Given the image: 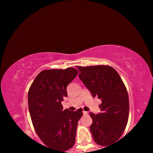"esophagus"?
I'll use <instances>...</instances> for the list:
<instances>
[{
  "mask_svg": "<svg viewBox=\"0 0 153 153\" xmlns=\"http://www.w3.org/2000/svg\"><path fill=\"white\" fill-rule=\"evenodd\" d=\"M83 114H84V115H88V112H87V111H83Z\"/></svg>",
  "mask_w": 153,
  "mask_h": 153,
  "instance_id": "34e87169",
  "label": "esophagus"
}]
</instances>
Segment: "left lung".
Here are the masks:
<instances>
[{
  "label": "left lung",
  "mask_w": 153,
  "mask_h": 153,
  "mask_svg": "<svg viewBox=\"0 0 153 153\" xmlns=\"http://www.w3.org/2000/svg\"><path fill=\"white\" fill-rule=\"evenodd\" d=\"M79 77L93 97L101 99L100 113H90V127L96 143L108 146L117 142L123 133L129 117V98L120 75L108 65L81 67ZM119 141V140H118ZM118 142V141H117Z\"/></svg>",
  "instance_id": "obj_1"
}]
</instances>
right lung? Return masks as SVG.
Returning <instances> with one entry per match:
<instances>
[{"instance_id": "1", "label": "right lung", "mask_w": 153, "mask_h": 153, "mask_svg": "<svg viewBox=\"0 0 153 153\" xmlns=\"http://www.w3.org/2000/svg\"><path fill=\"white\" fill-rule=\"evenodd\" d=\"M78 74L75 68L48 69L38 75L28 91L31 120L38 137L56 153L72 148L76 141L82 109L63 110L61 101L67 96V86Z\"/></svg>"}]
</instances>
